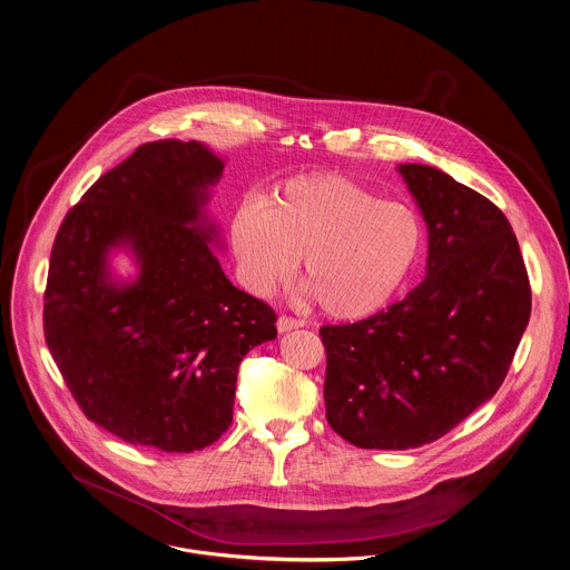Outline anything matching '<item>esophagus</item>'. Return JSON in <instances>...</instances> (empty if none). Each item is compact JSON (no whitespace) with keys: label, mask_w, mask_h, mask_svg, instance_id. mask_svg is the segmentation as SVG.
Returning <instances> with one entry per match:
<instances>
[{"label":"esophagus","mask_w":570,"mask_h":570,"mask_svg":"<svg viewBox=\"0 0 570 570\" xmlns=\"http://www.w3.org/2000/svg\"><path fill=\"white\" fill-rule=\"evenodd\" d=\"M302 325H304V321H299V318H295V316L282 315L277 318V330H279V332H291V330H297V327H302Z\"/></svg>","instance_id":"34e87169"}]
</instances>
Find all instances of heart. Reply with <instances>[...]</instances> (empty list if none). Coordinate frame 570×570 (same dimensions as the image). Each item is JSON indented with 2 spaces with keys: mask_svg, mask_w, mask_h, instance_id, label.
<instances>
[{
  "mask_svg": "<svg viewBox=\"0 0 570 570\" xmlns=\"http://www.w3.org/2000/svg\"><path fill=\"white\" fill-rule=\"evenodd\" d=\"M243 284L271 295L304 257L318 306L336 318L384 308L406 282L420 247L417 214L343 177L293 179L273 203L247 198L232 220Z\"/></svg>",
  "mask_w": 570,
  "mask_h": 570,
  "instance_id": "b5f03b06",
  "label": "heart"
}]
</instances>
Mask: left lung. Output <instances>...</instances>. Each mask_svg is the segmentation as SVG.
<instances>
[{
	"label": "left lung",
	"instance_id": "1",
	"mask_svg": "<svg viewBox=\"0 0 570 570\" xmlns=\"http://www.w3.org/2000/svg\"><path fill=\"white\" fill-rule=\"evenodd\" d=\"M426 227V277L370 318L318 330L325 417L358 448L435 442L503 384L531 315L505 214L438 168L402 164Z\"/></svg>",
	"mask_w": 570,
	"mask_h": 570
}]
</instances>
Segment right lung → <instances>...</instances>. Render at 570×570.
<instances>
[{"instance_id":"add662e5","label":"right lung","mask_w":570,"mask_h":570,"mask_svg":"<svg viewBox=\"0 0 570 570\" xmlns=\"http://www.w3.org/2000/svg\"><path fill=\"white\" fill-rule=\"evenodd\" d=\"M225 161L200 141L139 146L65 216L50 257L43 332L82 413L135 445L191 452L232 424L238 365L277 316L236 288L209 243V188ZM114 250L134 255L128 283Z\"/></svg>"}]
</instances>
